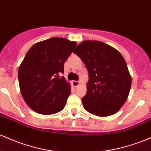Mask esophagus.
I'll use <instances>...</instances> for the list:
<instances>
[{
  "mask_svg": "<svg viewBox=\"0 0 151 151\" xmlns=\"http://www.w3.org/2000/svg\"><path fill=\"white\" fill-rule=\"evenodd\" d=\"M72 86H73V87H78V86L79 85V84H80V82H78V81L73 80L72 82Z\"/></svg>",
  "mask_w": 151,
  "mask_h": 151,
  "instance_id": "34e87169",
  "label": "esophagus"
}]
</instances>
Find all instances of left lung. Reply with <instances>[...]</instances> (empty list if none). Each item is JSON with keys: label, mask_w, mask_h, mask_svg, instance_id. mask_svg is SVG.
<instances>
[{"label": "left lung", "mask_w": 151, "mask_h": 151, "mask_svg": "<svg viewBox=\"0 0 151 151\" xmlns=\"http://www.w3.org/2000/svg\"><path fill=\"white\" fill-rule=\"evenodd\" d=\"M89 74L87 93L82 98L87 112L99 117L116 113L129 95L132 78L122 54L99 41H82L74 51Z\"/></svg>", "instance_id": "obj_1"}]
</instances>
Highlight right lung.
I'll list each match as a JSON object with an SVG mask.
<instances>
[{
  "mask_svg": "<svg viewBox=\"0 0 151 151\" xmlns=\"http://www.w3.org/2000/svg\"><path fill=\"white\" fill-rule=\"evenodd\" d=\"M76 45V41L53 37L36 43L26 53L18 76L21 93L31 110L52 115L64 109L71 85L61 75Z\"/></svg>",
  "mask_w": 151,
  "mask_h": 151,
  "instance_id": "right-lung-1",
  "label": "right lung"
}]
</instances>
